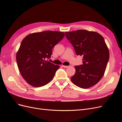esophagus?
I'll return each instance as SVG.
<instances>
[{
    "mask_svg": "<svg viewBox=\"0 0 122 122\" xmlns=\"http://www.w3.org/2000/svg\"><path fill=\"white\" fill-rule=\"evenodd\" d=\"M62 67H64V68H68V67H69V66H64V65H62Z\"/></svg>",
    "mask_w": 122,
    "mask_h": 122,
    "instance_id": "obj_1",
    "label": "esophagus"
}]
</instances>
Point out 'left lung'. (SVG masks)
<instances>
[{
    "mask_svg": "<svg viewBox=\"0 0 122 122\" xmlns=\"http://www.w3.org/2000/svg\"><path fill=\"white\" fill-rule=\"evenodd\" d=\"M65 34L76 54L83 56V65L75 66L72 82L82 88L94 86L104 75L109 61V50L104 38L98 32L86 30Z\"/></svg>",
    "mask_w": 122,
    "mask_h": 122,
    "instance_id": "1",
    "label": "left lung"
}]
</instances>
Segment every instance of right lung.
<instances>
[{"label": "right lung", "instance_id": "1", "mask_svg": "<svg viewBox=\"0 0 122 122\" xmlns=\"http://www.w3.org/2000/svg\"><path fill=\"white\" fill-rule=\"evenodd\" d=\"M65 36L63 32L44 31L27 35L22 41L16 55L18 69L29 84L41 87L50 82L60 68L46 58Z\"/></svg>", "mask_w": 122, "mask_h": 122}]
</instances>
